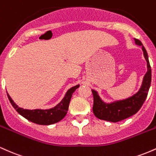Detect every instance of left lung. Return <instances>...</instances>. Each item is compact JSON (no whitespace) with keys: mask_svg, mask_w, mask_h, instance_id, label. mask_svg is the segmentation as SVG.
<instances>
[{"mask_svg":"<svg viewBox=\"0 0 156 156\" xmlns=\"http://www.w3.org/2000/svg\"><path fill=\"white\" fill-rule=\"evenodd\" d=\"M134 40L136 45L141 47L144 57L147 62V71L143 77L140 88L133 95L125 99L117 100L109 103L103 101L98 92L94 89H92L93 98H94L92 110L94 116L98 119L112 122H117L127 119L133 116V114H136L138 111L141 108V105H143L147 96L150 83H151V68H150L149 58L147 51L141 41L136 39H134Z\"/></svg>","mask_w":156,"mask_h":156,"instance_id":"left-lung-1","label":"left lung"}]
</instances>
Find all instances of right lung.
<instances>
[{"instance_id":"obj_1","label":"right lung","mask_w":156,"mask_h":156,"mask_svg":"<svg viewBox=\"0 0 156 156\" xmlns=\"http://www.w3.org/2000/svg\"><path fill=\"white\" fill-rule=\"evenodd\" d=\"M80 87V84L74 86L68 89L66 92L64 98L62 101L59 102L55 106L48 109H24L20 108L14 102L9 94L7 92L9 100L11 104L16 109L17 112L26 118L28 120L38 125H49L54 124L62 120L67 114L68 108H69V102L72 98L73 92Z\"/></svg>"}]
</instances>
